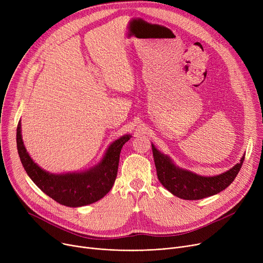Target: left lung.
Returning a JSON list of instances; mask_svg holds the SVG:
<instances>
[{
  "mask_svg": "<svg viewBox=\"0 0 263 263\" xmlns=\"http://www.w3.org/2000/svg\"><path fill=\"white\" fill-rule=\"evenodd\" d=\"M151 145L159 181L172 194L186 200L209 197L228 187L236 179L244 161V157H242L240 163L229 171L220 175L205 177L176 166L168 156L161 154L154 144Z\"/></svg>",
  "mask_w": 263,
  "mask_h": 263,
  "instance_id": "1",
  "label": "left lung"
}]
</instances>
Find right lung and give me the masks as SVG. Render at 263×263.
<instances>
[{"label": "right lung", "instance_id": "right-lung-1", "mask_svg": "<svg viewBox=\"0 0 263 263\" xmlns=\"http://www.w3.org/2000/svg\"><path fill=\"white\" fill-rule=\"evenodd\" d=\"M130 137L123 135L110 144L101 162L95 167L81 173L60 175L39 167L27 154L22 141L20 121L17 127V148L23 167L33 182L57 202L74 208L98 201L110 191L116 180L121 148Z\"/></svg>", "mask_w": 263, "mask_h": 263}]
</instances>
